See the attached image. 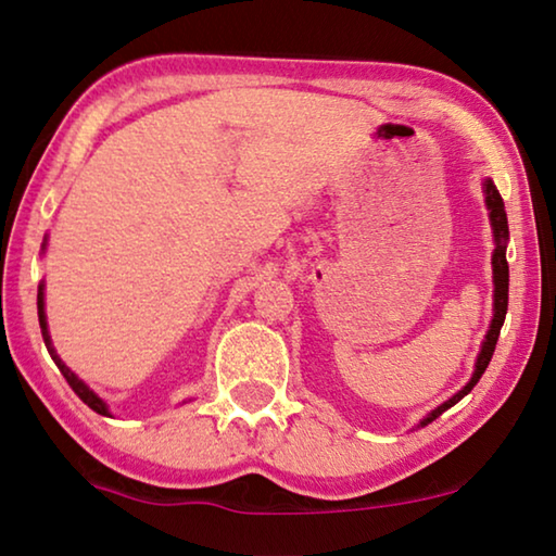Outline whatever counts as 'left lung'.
I'll list each match as a JSON object with an SVG mask.
<instances>
[{"label":"left lung","mask_w":556,"mask_h":556,"mask_svg":"<svg viewBox=\"0 0 556 556\" xmlns=\"http://www.w3.org/2000/svg\"><path fill=\"white\" fill-rule=\"evenodd\" d=\"M483 195H485V208H488V218H491V228H493V318L491 326H488V333L481 343V353L476 357V370L470 375V380L460 388L454 397L446 400L444 404H439L437 409H431L425 419L419 421L417 427H427L441 417L448 407H454L458 400H464L466 394L476 388V382L481 380V375L485 372L488 363H491L497 336H501V328L507 314V285H510V271H507V260H505V250H507V240H510V230H507V213H505V203L497 193L495 184L491 178H483Z\"/></svg>","instance_id":"8db88e82"}]
</instances>
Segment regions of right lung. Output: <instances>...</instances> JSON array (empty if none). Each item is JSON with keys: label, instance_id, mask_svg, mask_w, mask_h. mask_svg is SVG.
I'll return each instance as SVG.
<instances>
[{"label": "right lung", "instance_id": "obj_1", "mask_svg": "<svg viewBox=\"0 0 556 556\" xmlns=\"http://www.w3.org/2000/svg\"><path fill=\"white\" fill-rule=\"evenodd\" d=\"M46 244H49V238H43V244H41V250H46ZM36 306H39V324H41V336H43V343H46V348H49V353H51V357H53V363L59 365V370L63 372V378L68 380V384L73 388V392L78 394V397L88 404V407L92 409V412H98V414H102V417H110V409H108V402L102 400V397H98L96 392H92L86 382H83L78 375H75L68 365H65L63 361H61V355L55 353V348H53V343H51V333H49V321H46V301H43V281L39 285V296H36Z\"/></svg>", "mask_w": 556, "mask_h": 556}]
</instances>
